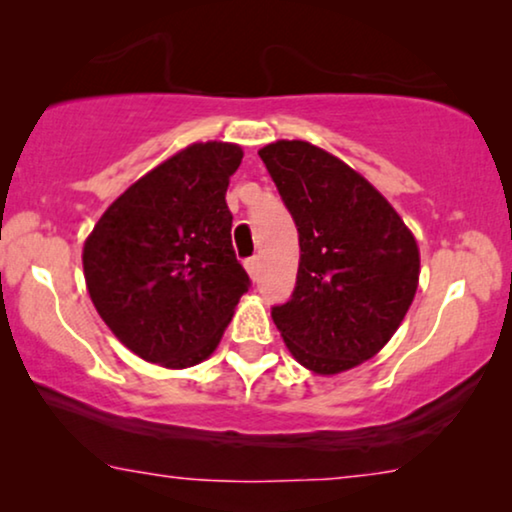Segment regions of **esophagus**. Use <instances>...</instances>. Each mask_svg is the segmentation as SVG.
Returning a JSON list of instances; mask_svg holds the SVG:
<instances>
[{"label":"esophagus","instance_id":"1","mask_svg":"<svg viewBox=\"0 0 512 512\" xmlns=\"http://www.w3.org/2000/svg\"><path fill=\"white\" fill-rule=\"evenodd\" d=\"M244 265H247V270H249L251 279H254V282H256V279H258V272H261V270H258V258H256V256H251V258H247V261H244Z\"/></svg>","mask_w":512,"mask_h":512}]
</instances>
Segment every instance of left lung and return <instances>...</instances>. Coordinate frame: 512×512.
I'll return each mask as SVG.
<instances>
[{
  "label": "left lung",
  "instance_id": "8db88e82",
  "mask_svg": "<svg viewBox=\"0 0 512 512\" xmlns=\"http://www.w3.org/2000/svg\"><path fill=\"white\" fill-rule=\"evenodd\" d=\"M298 228L296 289L272 321L300 366L335 375L387 345L412 305L419 249L396 209L340 158L300 139L258 151Z\"/></svg>",
  "mask_w": 512,
  "mask_h": 512
}]
</instances>
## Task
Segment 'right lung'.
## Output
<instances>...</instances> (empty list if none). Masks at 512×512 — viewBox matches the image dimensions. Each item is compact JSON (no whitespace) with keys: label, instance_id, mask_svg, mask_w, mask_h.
I'll return each mask as SVG.
<instances>
[{"label":"right lung","instance_id":"1","mask_svg":"<svg viewBox=\"0 0 512 512\" xmlns=\"http://www.w3.org/2000/svg\"><path fill=\"white\" fill-rule=\"evenodd\" d=\"M237 144H191L109 205L83 244V275L104 324L165 368L205 361L249 291L226 205Z\"/></svg>","mask_w":512,"mask_h":512}]
</instances>
